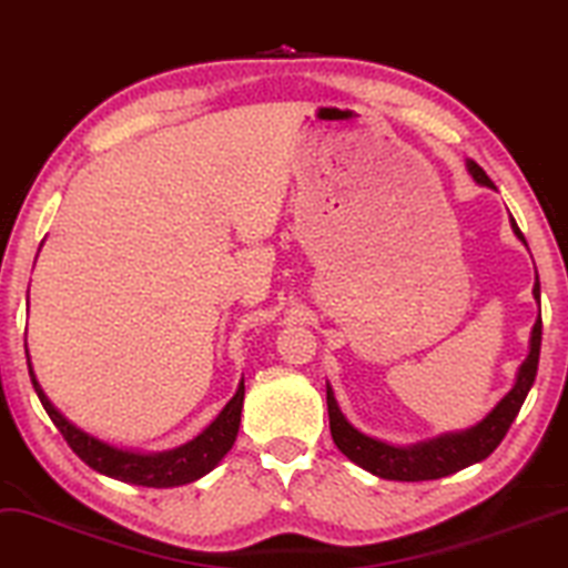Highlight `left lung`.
<instances>
[{"instance_id":"8db88e82","label":"left lung","mask_w":568,"mask_h":568,"mask_svg":"<svg viewBox=\"0 0 568 568\" xmlns=\"http://www.w3.org/2000/svg\"><path fill=\"white\" fill-rule=\"evenodd\" d=\"M469 172L475 175L477 183L490 185L493 181L487 178V172L479 168L477 162H469ZM514 222V220H511ZM514 233L524 241L519 225L514 222ZM535 296L540 298V280L535 283ZM540 341H542V320L537 317L532 327V348H529V356L524 358L519 367V377H516V385L511 393L500 400L498 406L493 408L490 414L479 422L477 427L466 429V433L458 435H443L437 440L412 445V448H396V445L379 443L375 437L362 435L346 422V416L341 414V408L335 404L333 390L327 385V414H329V433H333V440L341 454H346L351 462L362 466V469L372 471V475L385 477V479H400V483H422V479H440L454 475V471L464 469V466H471L483 462L498 448L500 440H504L508 427L519 414V408L527 398L529 387L535 383L537 375V362H540Z\"/></svg>"}]
</instances>
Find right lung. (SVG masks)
<instances>
[{"label":"right lung","instance_id":"obj_1","mask_svg":"<svg viewBox=\"0 0 568 568\" xmlns=\"http://www.w3.org/2000/svg\"><path fill=\"white\" fill-rule=\"evenodd\" d=\"M28 375L36 387V396H39L41 406L47 408L49 419L54 422V427L60 429L64 440H68L73 454L97 469L99 475L123 479V483L143 485V487H175L199 479L206 471H212L214 466L227 450L233 448L235 435H239L241 425V408H243V383L239 393L231 398V404L222 408L217 419L201 433L196 440L181 445V448L170 450V454H156V456H141V454H128V450L110 448V445L99 443L97 437L81 433V429L70 425L57 408L49 404V398L41 390V385L36 383V375L31 369V358H28Z\"/></svg>","mask_w":568,"mask_h":568}]
</instances>
